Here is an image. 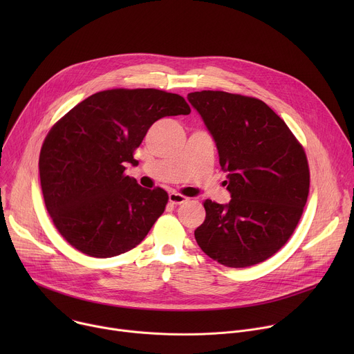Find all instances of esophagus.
<instances>
[{
    "label": "esophagus",
    "mask_w": 354,
    "mask_h": 354,
    "mask_svg": "<svg viewBox=\"0 0 354 354\" xmlns=\"http://www.w3.org/2000/svg\"><path fill=\"white\" fill-rule=\"evenodd\" d=\"M168 197H169V203H172V205H182L187 200V197H185L183 194H180L178 192H171Z\"/></svg>",
    "instance_id": "1"
}]
</instances>
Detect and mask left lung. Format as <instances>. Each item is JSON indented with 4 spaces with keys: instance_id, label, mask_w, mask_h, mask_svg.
<instances>
[{
    "instance_id": "left-lung-1",
    "label": "left lung",
    "mask_w": 354,
    "mask_h": 354,
    "mask_svg": "<svg viewBox=\"0 0 354 354\" xmlns=\"http://www.w3.org/2000/svg\"><path fill=\"white\" fill-rule=\"evenodd\" d=\"M213 136L227 172V205L206 200L194 231L207 257L228 268L261 263L288 241L310 192L304 148L265 102L223 91L187 95Z\"/></svg>"
}]
</instances>
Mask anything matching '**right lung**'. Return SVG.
I'll list each match as a JSON object with an SVG mask.
<instances>
[{"label": "right lung", "mask_w": 354, "mask_h": 354, "mask_svg": "<svg viewBox=\"0 0 354 354\" xmlns=\"http://www.w3.org/2000/svg\"><path fill=\"white\" fill-rule=\"evenodd\" d=\"M186 100L160 89L96 92L48 131L39 174L46 209L63 238L82 254L112 258L136 248L164 213L168 193L124 175L148 129L189 115Z\"/></svg>", "instance_id": "right-lung-1"}]
</instances>
